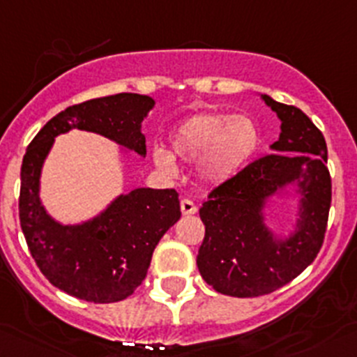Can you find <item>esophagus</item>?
I'll return each mask as SVG.
<instances>
[{
	"instance_id": "34e87169",
	"label": "esophagus",
	"mask_w": 357,
	"mask_h": 357,
	"mask_svg": "<svg viewBox=\"0 0 357 357\" xmlns=\"http://www.w3.org/2000/svg\"><path fill=\"white\" fill-rule=\"evenodd\" d=\"M181 210H182V215H195V213L198 212V206H196L191 199H182Z\"/></svg>"
}]
</instances>
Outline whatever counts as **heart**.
Listing matches in <instances>:
<instances>
[{
    "label": "heart",
    "instance_id": "1",
    "mask_svg": "<svg viewBox=\"0 0 357 357\" xmlns=\"http://www.w3.org/2000/svg\"><path fill=\"white\" fill-rule=\"evenodd\" d=\"M173 153L195 162L199 181L224 185L235 181L256 155L261 144L259 128L252 117L226 112H202L175 126L169 133ZM154 165L166 175L176 172V161L165 147L152 151Z\"/></svg>",
    "mask_w": 357,
    "mask_h": 357
}]
</instances>
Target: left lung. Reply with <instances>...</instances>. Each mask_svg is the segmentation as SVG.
<instances>
[{
	"instance_id": "obj_1",
	"label": "left lung",
	"mask_w": 357,
	"mask_h": 357,
	"mask_svg": "<svg viewBox=\"0 0 357 357\" xmlns=\"http://www.w3.org/2000/svg\"><path fill=\"white\" fill-rule=\"evenodd\" d=\"M259 96L280 121L273 154L217 188L199 208L205 238L196 264L226 296H263L298 277L321 250L331 205L322 133L300 108ZM289 195L297 199V219L278 236L267 226V206Z\"/></svg>"
}]
</instances>
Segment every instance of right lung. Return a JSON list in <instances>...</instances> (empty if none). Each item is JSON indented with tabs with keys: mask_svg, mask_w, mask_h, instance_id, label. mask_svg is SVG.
<instances>
[{
	"mask_svg": "<svg viewBox=\"0 0 357 357\" xmlns=\"http://www.w3.org/2000/svg\"><path fill=\"white\" fill-rule=\"evenodd\" d=\"M154 105L145 94L121 93L64 108L38 131L22 159L19 217L33 259L52 286L79 300L114 303L135 293L161 236L181 219L178 192L137 188L89 219L61 222L40 196L45 159L56 138L71 130L108 138L122 155L145 158L142 122Z\"/></svg>",
	"mask_w": 357,
	"mask_h": 357,
	"instance_id": "obj_1",
	"label": "right lung"
}]
</instances>
